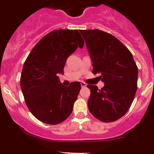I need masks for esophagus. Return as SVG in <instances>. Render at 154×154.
<instances>
[{
	"mask_svg": "<svg viewBox=\"0 0 154 154\" xmlns=\"http://www.w3.org/2000/svg\"><path fill=\"white\" fill-rule=\"evenodd\" d=\"M80 84H81V86H82V88H85V87H86V86H87V84H86V83L84 82H81Z\"/></svg>",
	"mask_w": 154,
	"mask_h": 154,
	"instance_id": "34e87169",
	"label": "esophagus"
}]
</instances>
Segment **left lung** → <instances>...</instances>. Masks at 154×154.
Returning <instances> with one entry per match:
<instances>
[{
	"mask_svg": "<svg viewBox=\"0 0 154 154\" xmlns=\"http://www.w3.org/2000/svg\"><path fill=\"white\" fill-rule=\"evenodd\" d=\"M93 62V73L104 82L100 89L88 85L90 112L103 122L120 119L129 110L137 91L138 69L128 48L117 38L99 29L79 30Z\"/></svg>",
	"mask_w": 154,
	"mask_h": 154,
	"instance_id": "1",
	"label": "left lung"
}]
</instances>
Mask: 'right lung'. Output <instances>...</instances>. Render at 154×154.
I'll return each instance as SVG.
<instances>
[{
  "instance_id": "obj_1",
  "label": "right lung",
  "mask_w": 154,
  "mask_h": 154,
  "mask_svg": "<svg viewBox=\"0 0 154 154\" xmlns=\"http://www.w3.org/2000/svg\"><path fill=\"white\" fill-rule=\"evenodd\" d=\"M83 46L78 30L60 29L45 35L26 58L21 74V89L26 106L42 122L57 125L72 112L80 82L64 86L58 75L63 73L69 56Z\"/></svg>"
}]
</instances>
